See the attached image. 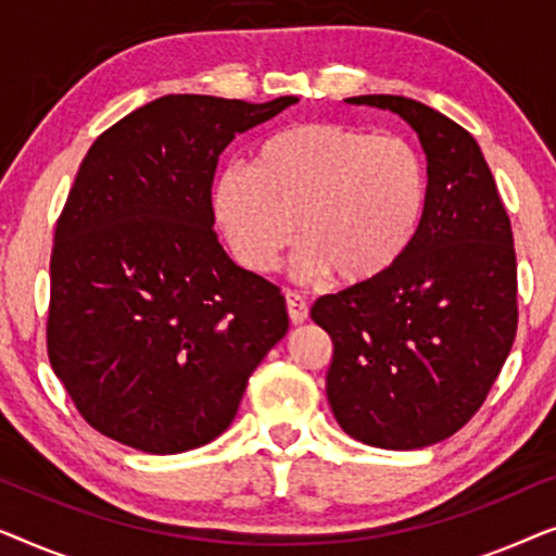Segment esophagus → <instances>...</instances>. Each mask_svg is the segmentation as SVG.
<instances>
[{
    "label": "esophagus",
    "mask_w": 556,
    "mask_h": 556,
    "mask_svg": "<svg viewBox=\"0 0 556 556\" xmlns=\"http://www.w3.org/2000/svg\"><path fill=\"white\" fill-rule=\"evenodd\" d=\"M286 308H288V318H291L293 324H303L308 318V306L306 301H303V295L288 291L286 293Z\"/></svg>",
    "instance_id": "34e87169"
}]
</instances>
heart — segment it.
I'll return each mask as SVG.
<instances>
[{
  "label": "heart",
  "instance_id": "b5f03b06",
  "mask_svg": "<svg viewBox=\"0 0 556 556\" xmlns=\"http://www.w3.org/2000/svg\"><path fill=\"white\" fill-rule=\"evenodd\" d=\"M430 197L422 151L405 136L344 124H293L268 136L248 166L212 185V219L235 261L265 276L299 238L293 276L369 283L400 263Z\"/></svg>",
  "mask_w": 556,
  "mask_h": 556
}]
</instances>
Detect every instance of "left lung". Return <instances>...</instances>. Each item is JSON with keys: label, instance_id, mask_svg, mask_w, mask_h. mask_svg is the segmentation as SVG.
<instances>
[{"label": "left lung", "instance_id": "obj_1", "mask_svg": "<svg viewBox=\"0 0 556 556\" xmlns=\"http://www.w3.org/2000/svg\"><path fill=\"white\" fill-rule=\"evenodd\" d=\"M346 103L397 113L413 128L428 156L430 197L394 268L311 308L333 341L326 397L346 435L417 451L478 413L511 352L519 321L511 223L466 128L413 98Z\"/></svg>", "mask_w": 556, "mask_h": 556}]
</instances>
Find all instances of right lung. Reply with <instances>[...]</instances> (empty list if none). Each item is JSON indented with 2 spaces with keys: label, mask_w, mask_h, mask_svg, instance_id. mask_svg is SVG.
I'll list each match as a JSON object with an SVG mask.
<instances>
[{
  "label": "right lung",
  "mask_w": 556,
  "mask_h": 556,
  "mask_svg": "<svg viewBox=\"0 0 556 556\" xmlns=\"http://www.w3.org/2000/svg\"><path fill=\"white\" fill-rule=\"evenodd\" d=\"M299 98H156L98 136L55 227L48 354L90 428L172 455L230 428L286 299L212 230L217 159Z\"/></svg>",
  "instance_id": "add662e5"
}]
</instances>
